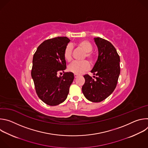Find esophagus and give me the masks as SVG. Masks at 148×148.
I'll list each match as a JSON object with an SVG mask.
<instances>
[{"label":"esophagus","instance_id":"esophagus-1","mask_svg":"<svg viewBox=\"0 0 148 148\" xmlns=\"http://www.w3.org/2000/svg\"><path fill=\"white\" fill-rule=\"evenodd\" d=\"M77 77H78V75H77V74H74V78H76Z\"/></svg>","mask_w":148,"mask_h":148}]
</instances>
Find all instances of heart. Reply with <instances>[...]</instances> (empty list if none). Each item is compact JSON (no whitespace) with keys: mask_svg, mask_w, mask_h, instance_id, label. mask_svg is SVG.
<instances>
[{"mask_svg":"<svg viewBox=\"0 0 148 148\" xmlns=\"http://www.w3.org/2000/svg\"><path fill=\"white\" fill-rule=\"evenodd\" d=\"M78 46L86 52L85 57H86L90 61H93V56L91 54L92 50V46L90 42L87 40L80 41L78 43ZM72 46L70 45L66 46L64 51V57L65 59L70 61L72 59ZM90 69V65L87 61H74L68 67L69 71L77 75L82 74Z\"/></svg>","mask_w":148,"mask_h":148,"instance_id":"b5f03b06","label":"heart"}]
</instances>
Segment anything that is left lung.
Instances as JSON below:
<instances>
[{
    "instance_id": "1",
    "label": "left lung",
    "mask_w": 148,
    "mask_h": 148,
    "mask_svg": "<svg viewBox=\"0 0 148 148\" xmlns=\"http://www.w3.org/2000/svg\"><path fill=\"white\" fill-rule=\"evenodd\" d=\"M98 56L91 71L95 79L84 75L85 83L82 91L85 97L93 102H99L109 97L116 88L120 74V58L110 41L100 37L94 38Z\"/></svg>"
}]
</instances>
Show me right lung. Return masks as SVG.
<instances>
[{"label":"right lung","mask_w":148,"mask_h":148,"mask_svg":"<svg viewBox=\"0 0 148 148\" xmlns=\"http://www.w3.org/2000/svg\"><path fill=\"white\" fill-rule=\"evenodd\" d=\"M70 41L67 37L46 40L37 47L33 56L31 75L36 93L42 101L50 106L59 105L66 99L74 80L71 72L58 75L66 69L64 51Z\"/></svg>","instance_id":"right-lung-1"}]
</instances>
